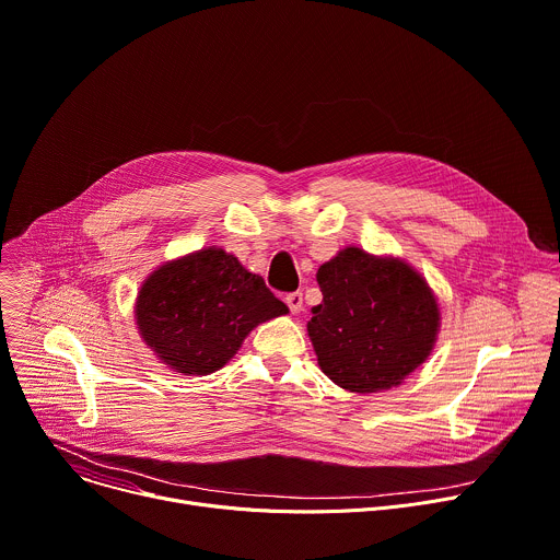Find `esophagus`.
I'll use <instances>...</instances> for the list:
<instances>
[{
  "label": "esophagus",
  "instance_id": "obj_1",
  "mask_svg": "<svg viewBox=\"0 0 560 560\" xmlns=\"http://www.w3.org/2000/svg\"><path fill=\"white\" fill-rule=\"evenodd\" d=\"M285 303H288L290 313L296 315V313H301V308H303V294H301V292H290V294H285Z\"/></svg>",
  "mask_w": 560,
  "mask_h": 560
}]
</instances>
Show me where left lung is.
<instances>
[{"instance_id":"obj_1","label":"left lung","mask_w":560,"mask_h":560,"mask_svg":"<svg viewBox=\"0 0 560 560\" xmlns=\"http://www.w3.org/2000/svg\"><path fill=\"white\" fill-rule=\"evenodd\" d=\"M324 301L308 335L322 371L350 393L401 384L433 350L438 301L420 272L393 257L346 247L317 270Z\"/></svg>"}]
</instances>
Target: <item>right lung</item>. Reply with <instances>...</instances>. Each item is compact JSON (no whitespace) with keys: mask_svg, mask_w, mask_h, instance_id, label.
<instances>
[{"mask_svg":"<svg viewBox=\"0 0 560 560\" xmlns=\"http://www.w3.org/2000/svg\"><path fill=\"white\" fill-rule=\"evenodd\" d=\"M285 313L266 281L221 247L163 264L144 279L136 301L142 341L183 375L219 371L252 328Z\"/></svg>","mask_w":560,"mask_h":560,"instance_id":"1","label":"right lung"}]
</instances>
